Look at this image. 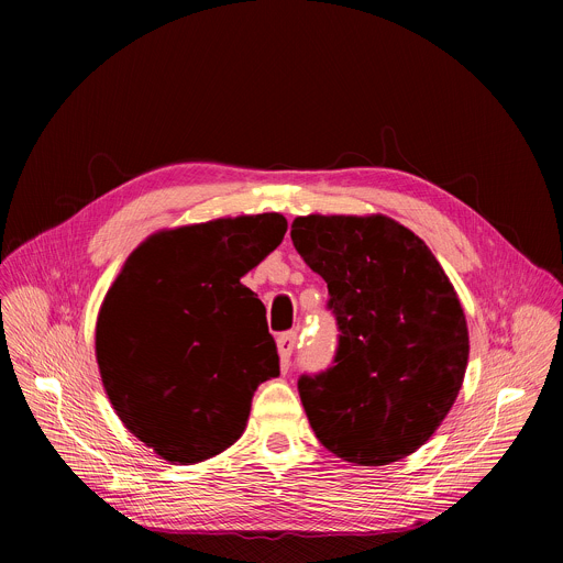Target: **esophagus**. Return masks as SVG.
<instances>
[{"instance_id": "esophagus-1", "label": "esophagus", "mask_w": 563, "mask_h": 563, "mask_svg": "<svg viewBox=\"0 0 563 563\" xmlns=\"http://www.w3.org/2000/svg\"><path fill=\"white\" fill-rule=\"evenodd\" d=\"M296 332H285V334H280L278 339H276V343H278V354H280V369L285 372V369H289V358H291V352H294V347H296Z\"/></svg>"}]
</instances>
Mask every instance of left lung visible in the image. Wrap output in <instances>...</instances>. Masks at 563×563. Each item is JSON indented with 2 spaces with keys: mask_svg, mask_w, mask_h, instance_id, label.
<instances>
[{
  "mask_svg": "<svg viewBox=\"0 0 563 563\" xmlns=\"http://www.w3.org/2000/svg\"><path fill=\"white\" fill-rule=\"evenodd\" d=\"M291 243L328 283L334 365L298 378L316 439L343 461L387 465L417 452L463 385L465 313L419 235L387 216H300Z\"/></svg>",
  "mask_w": 563,
  "mask_h": 563,
  "instance_id": "left-lung-1",
  "label": "left lung"
}]
</instances>
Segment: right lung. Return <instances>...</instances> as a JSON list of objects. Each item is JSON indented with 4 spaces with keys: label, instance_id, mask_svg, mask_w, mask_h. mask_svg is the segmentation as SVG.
I'll use <instances>...</instances> for the list:
<instances>
[{
    "label": "right lung",
    "instance_id": "obj_1",
    "mask_svg": "<svg viewBox=\"0 0 563 563\" xmlns=\"http://www.w3.org/2000/svg\"><path fill=\"white\" fill-rule=\"evenodd\" d=\"M287 231L280 213L148 235L104 296L96 356L124 428L172 463L245 432L256 387L280 374L265 305L240 283Z\"/></svg>",
    "mask_w": 563,
    "mask_h": 563
}]
</instances>
